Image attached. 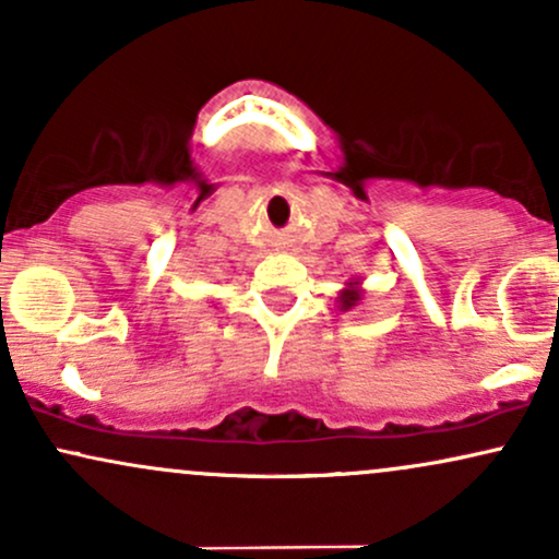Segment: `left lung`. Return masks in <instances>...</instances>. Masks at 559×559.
I'll list each match as a JSON object with an SVG mask.
<instances>
[{
	"label": "left lung",
	"instance_id": "8db88e82",
	"mask_svg": "<svg viewBox=\"0 0 559 559\" xmlns=\"http://www.w3.org/2000/svg\"><path fill=\"white\" fill-rule=\"evenodd\" d=\"M362 299H365L362 281L360 278H349V281H346V286L342 288V292H338L336 305H338V310H342V312H349V310H355V307L360 305Z\"/></svg>",
	"mask_w": 559,
	"mask_h": 559
}]
</instances>
